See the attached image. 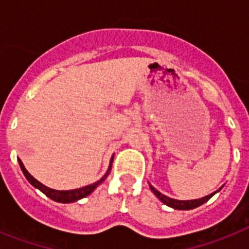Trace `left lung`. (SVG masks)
Listing matches in <instances>:
<instances>
[{
    "label": "left lung",
    "instance_id": "left-lung-1",
    "mask_svg": "<svg viewBox=\"0 0 249 249\" xmlns=\"http://www.w3.org/2000/svg\"><path fill=\"white\" fill-rule=\"evenodd\" d=\"M150 189H151L152 193L155 194L156 197H158L160 201H163L164 204L170 207V208L179 209V211H189V209H194V208H196V207H199V205L204 204L205 201H208L209 199H211L214 194L218 193L222 187L217 190V191H214V193L209 194V195H207V196L200 197V199H193V200H177V199H172V197L166 196V195L161 194L160 191H158V190H156L152 185H150Z\"/></svg>",
    "mask_w": 249,
    "mask_h": 249
}]
</instances>
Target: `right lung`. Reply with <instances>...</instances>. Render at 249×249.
<instances>
[{"mask_svg": "<svg viewBox=\"0 0 249 249\" xmlns=\"http://www.w3.org/2000/svg\"><path fill=\"white\" fill-rule=\"evenodd\" d=\"M18 161H19V165H20V169H21V172H23V174H24V177L27 178V181H28L29 183L33 186V187H36V189L40 190L41 193H44L46 196L50 197V199L54 201H58V203H73V201H77V200H80V199H83V197L90 195V194L93 193L94 190L97 189L98 186L101 185L102 182L105 181L106 178H107V176L109 174V172H111V168H112L113 155H112V158H111V160H109L108 169H107L106 174L101 178V179H99V181L94 182V183H91V185L84 186V187H80V189H75V190L50 189V187H48V186L42 185L41 182L37 181L35 177H32V176L28 173V170L25 169V166L23 165V163H21L20 159H18Z\"/></svg>", "mask_w": 249, "mask_h": 249, "instance_id": "add662e5", "label": "right lung"}]
</instances>
